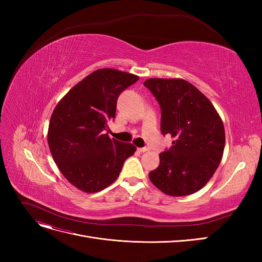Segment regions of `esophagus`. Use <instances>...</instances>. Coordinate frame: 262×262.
Masks as SVG:
<instances>
[{
  "mask_svg": "<svg viewBox=\"0 0 262 262\" xmlns=\"http://www.w3.org/2000/svg\"><path fill=\"white\" fill-rule=\"evenodd\" d=\"M138 150H139L140 153H145V152H147V150H148V147H139Z\"/></svg>",
  "mask_w": 262,
  "mask_h": 262,
  "instance_id": "esophagus-1",
  "label": "esophagus"
}]
</instances>
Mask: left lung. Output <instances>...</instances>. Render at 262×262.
I'll list each match as a JSON object with an SVG mask.
<instances>
[{"instance_id":"obj_1","label":"left lung","mask_w":262,"mask_h":262,"mask_svg":"<svg viewBox=\"0 0 262 262\" xmlns=\"http://www.w3.org/2000/svg\"><path fill=\"white\" fill-rule=\"evenodd\" d=\"M144 85L161 106L162 133L175 139L160 154L149 180L168 195L192 194L208 184L223 157V121L205 95L182 78H148Z\"/></svg>"}]
</instances>
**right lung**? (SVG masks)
Wrapping results in <instances>:
<instances>
[{"mask_svg":"<svg viewBox=\"0 0 262 262\" xmlns=\"http://www.w3.org/2000/svg\"><path fill=\"white\" fill-rule=\"evenodd\" d=\"M138 75L98 69L74 85L55 106L48 128L53 161L66 179L81 191H101L118 178L137 147L104 133L115 119L117 99Z\"/></svg>","mask_w":262,"mask_h":262,"instance_id":"obj_1","label":"right lung"}]
</instances>
